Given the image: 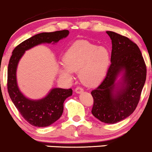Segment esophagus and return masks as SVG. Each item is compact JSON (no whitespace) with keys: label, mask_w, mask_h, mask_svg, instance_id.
Returning <instances> with one entry per match:
<instances>
[{"label":"esophagus","mask_w":152,"mask_h":152,"mask_svg":"<svg viewBox=\"0 0 152 152\" xmlns=\"http://www.w3.org/2000/svg\"><path fill=\"white\" fill-rule=\"evenodd\" d=\"M83 91H84V89L81 87H79V86H78V87H76V89H75V92L77 93V94H80V93L82 92Z\"/></svg>","instance_id":"esophagus-1"}]
</instances>
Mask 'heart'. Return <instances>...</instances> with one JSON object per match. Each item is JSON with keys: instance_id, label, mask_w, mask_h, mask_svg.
Wrapping results in <instances>:
<instances>
[{"instance_id": "b5f03b06", "label": "heart", "mask_w": 152, "mask_h": 152, "mask_svg": "<svg viewBox=\"0 0 152 152\" xmlns=\"http://www.w3.org/2000/svg\"><path fill=\"white\" fill-rule=\"evenodd\" d=\"M63 66L59 73L68 80L72 72L79 71L81 82L87 86H95L104 79L110 63V56L106 48L87 41H77L63 56Z\"/></svg>"}]
</instances>
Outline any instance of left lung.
<instances>
[{"label":"left lung","instance_id":"1","mask_svg":"<svg viewBox=\"0 0 152 152\" xmlns=\"http://www.w3.org/2000/svg\"><path fill=\"white\" fill-rule=\"evenodd\" d=\"M106 32L112 40L111 64L102 82L91 91V113L102 122L113 124L136 110L146 81V66L136 43L114 31Z\"/></svg>","mask_w":152,"mask_h":152}]
</instances>
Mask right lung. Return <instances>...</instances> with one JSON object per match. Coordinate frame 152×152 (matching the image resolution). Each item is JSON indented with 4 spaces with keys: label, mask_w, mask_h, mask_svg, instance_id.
<instances>
[{
    "label": "right lung",
    "mask_w": 152,
    "mask_h": 152,
    "mask_svg": "<svg viewBox=\"0 0 152 152\" xmlns=\"http://www.w3.org/2000/svg\"><path fill=\"white\" fill-rule=\"evenodd\" d=\"M68 34V30L39 33L22 42L12 52L8 66V94L21 116L31 126L47 127L58 121L63 114V102L66 98L72 95L73 91L71 89L53 88L42 99L37 100L28 99L18 87L16 81L18 63L26 50L42 43H56L60 39L66 38Z\"/></svg>",
    "instance_id": "add662e5"
}]
</instances>
